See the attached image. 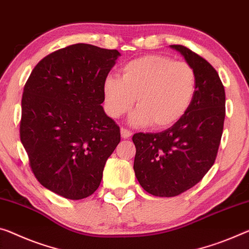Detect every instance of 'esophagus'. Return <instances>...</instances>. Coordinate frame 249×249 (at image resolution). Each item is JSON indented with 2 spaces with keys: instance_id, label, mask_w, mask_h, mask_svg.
I'll return each mask as SVG.
<instances>
[{
  "instance_id": "esophagus-1",
  "label": "esophagus",
  "mask_w": 249,
  "mask_h": 249,
  "mask_svg": "<svg viewBox=\"0 0 249 249\" xmlns=\"http://www.w3.org/2000/svg\"><path fill=\"white\" fill-rule=\"evenodd\" d=\"M131 136H132V132L130 131V130L125 128H121V137L124 138V139H129Z\"/></svg>"
}]
</instances>
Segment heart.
I'll use <instances>...</instances> for the list:
<instances>
[{"label":"heart","mask_w":249,"mask_h":249,"mask_svg":"<svg viewBox=\"0 0 249 249\" xmlns=\"http://www.w3.org/2000/svg\"><path fill=\"white\" fill-rule=\"evenodd\" d=\"M193 67L166 55H144L125 63L120 78L108 76L103 83L106 111L112 118L127 113L135 103L132 124L166 129L188 111L196 94Z\"/></svg>","instance_id":"heart-1"}]
</instances>
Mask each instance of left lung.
Segmentation results:
<instances>
[{"instance_id":"8db88e82","label":"left lung","mask_w":249,"mask_h":249,"mask_svg":"<svg viewBox=\"0 0 249 249\" xmlns=\"http://www.w3.org/2000/svg\"><path fill=\"white\" fill-rule=\"evenodd\" d=\"M170 47L196 72L194 101L173 127L132 137L136 177L147 193L158 197L178 196L204 178L215 163L226 114L224 86L212 64L183 45Z\"/></svg>"}]
</instances>
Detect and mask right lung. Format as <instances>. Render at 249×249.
Returning a JSON list of instances; mask_svg holds the SVG:
<instances>
[{
    "label": "right lung",
    "instance_id": "add662e5",
    "mask_svg": "<svg viewBox=\"0 0 249 249\" xmlns=\"http://www.w3.org/2000/svg\"><path fill=\"white\" fill-rule=\"evenodd\" d=\"M120 53L76 43L34 67L22 95L20 138L42 186L72 200L100 186L120 128L105 113L103 83Z\"/></svg>",
    "mask_w": 249,
    "mask_h": 249
}]
</instances>
